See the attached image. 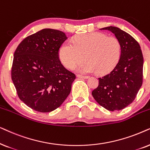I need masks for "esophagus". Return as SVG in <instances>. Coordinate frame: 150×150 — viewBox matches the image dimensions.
Masks as SVG:
<instances>
[{
  "instance_id": "34e87169",
  "label": "esophagus",
  "mask_w": 150,
  "mask_h": 150,
  "mask_svg": "<svg viewBox=\"0 0 150 150\" xmlns=\"http://www.w3.org/2000/svg\"><path fill=\"white\" fill-rule=\"evenodd\" d=\"M77 77L78 78H81V79H87L88 76H86V75H77Z\"/></svg>"
}]
</instances>
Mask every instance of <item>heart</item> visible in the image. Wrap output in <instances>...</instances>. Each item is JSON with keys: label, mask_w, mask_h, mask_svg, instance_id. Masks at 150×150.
Here are the masks:
<instances>
[{"label": "heart", "mask_w": 150, "mask_h": 150, "mask_svg": "<svg viewBox=\"0 0 150 150\" xmlns=\"http://www.w3.org/2000/svg\"><path fill=\"white\" fill-rule=\"evenodd\" d=\"M121 56V44L115 36H108L100 32L77 35L73 42H65L59 49V59L63 65L72 70L77 68L79 73H109L119 63Z\"/></svg>", "instance_id": "obj_1"}]
</instances>
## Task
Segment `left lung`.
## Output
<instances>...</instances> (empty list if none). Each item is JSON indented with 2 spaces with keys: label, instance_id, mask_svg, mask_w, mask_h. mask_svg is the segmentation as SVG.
Returning a JSON list of instances; mask_svg holds the SVG:
<instances>
[{
  "label": "left lung",
  "instance_id": "obj_1",
  "mask_svg": "<svg viewBox=\"0 0 150 150\" xmlns=\"http://www.w3.org/2000/svg\"><path fill=\"white\" fill-rule=\"evenodd\" d=\"M121 44V56L111 72L99 78L92 95L99 105L110 111L121 110L133 102L143 83V57L139 44L119 28L104 27Z\"/></svg>",
  "mask_w": 150,
  "mask_h": 150
}]
</instances>
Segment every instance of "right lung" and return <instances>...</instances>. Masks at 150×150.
Listing matches in <instances>:
<instances>
[{"mask_svg": "<svg viewBox=\"0 0 150 150\" xmlns=\"http://www.w3.org/2000/svg\"><path fill=\"white\" fill-rule=\"evenodd\" d=\"M67 39L62 31L44 29L25 38L14 52L11 79L20 99L35 111L54 110L70 94L76 76L59 57Z\"/></svg>", "mask_w": 150, "mask_h": 150, "instance_id": "add662e5", "label": "right lung"}]
</instances>
